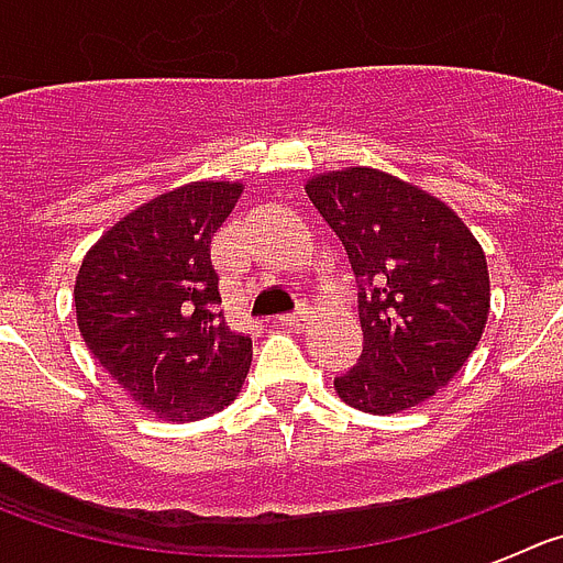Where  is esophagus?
I'll list each match as a JSON object with an SVG mask.
<instances>
[{
  "label": "esophagus",
  "instance_id": "34e87169",
  "mask_svg": "<svg viewBox=\"0 0 563 563\" xmlns=\"http://www.w3.org/2000/svg\"><path fill=\"white\" fill-rule=\"evenodd\" d=\"M282 327H292V330H301V327L310 321V307L307 305H298L296 312H287V316H278L276 318Z\"/></svg>",
  "mask_w": 563,
  "mask_h": 563
}]
</instances>
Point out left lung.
<instances>
[{"label":"left lung","instance_id":"left-lung-1","mask_svg":"<svg viewBox=\"0 0 563 563\" xmlns=\"http://www.w3.org/2000/svg\"><path fill=\"white\" fill-rule=\"evenodd\" d=\"M307 194L346 247L357 282L363 352L335 377L338 397L369 415L429 400L487 324L482 245L445 202L377 168L318 174Z\"/></svg>","mask_w":563,"mask_h":563}]
</instances>
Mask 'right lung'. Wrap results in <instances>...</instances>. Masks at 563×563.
<instances>
[{"instance_id": "1", "label": "right lung", "mask_w": 563, "mask_h": 563, "mask_svg": "<svg viewBox=\"0 0 563 563\" xmlns=\"http://www.w3.org/2000/svg\"><path fill=\"white\" fill-rule=\"evenodd\" d=\"M242 183H188L109 228L76 276L78 330L143 409L188 422L236 400L253 343L228 327L211 239Z\"/></svg>"}]
</instances>
